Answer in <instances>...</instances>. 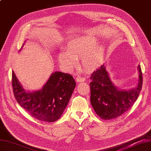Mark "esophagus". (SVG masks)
<instances>
[{
  "mask_svg": "<svg viewBox=\"0 0 151 151\" xmlns=\"http://www.w3.org/2000/svg\"><path fill=\"white\" fill-rule=\"evenodd\" d=\"M76 81L78 82H84L86 81V78L84 77H83L82 76H77L76 78Z\"/></svg>",
  "mask_w": 151,
  "mask_h": 151,
  "instance_id": "obj_1",
  "label": "esophagus"
}]
</instances>
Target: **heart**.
Segmentation results:
<instances>
[{
  "label": "heart",
  "instance_id": "obj_1",
  "mask_svg": "<svg viewBox=\"0 0 151 151\" xmlns=\"http://www.w3.org/2000/svg\"><path fill=\"white\" fill-rule=\"evenodd\" d=\"M97 40L90 36L76 37L67 43L66 50L58 54L61 65L70 70L81 58L82 66L88 70L95 69L101 65L104 57V48L98 45Z\"/></svg>",
  "mask_w": 151,
  "mask_h": 151
}]
</instances>
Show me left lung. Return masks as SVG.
Instances as JSON below:
<instances>
[{
	"label": "left lung",
	"mask_w": 151,
	"mask_h": 151,
	"mask_svg": "<svg viewBox=\"0 0 151 151\" xmlns=\"http://www.w3.org/2000/svg\"><path fill=\"white\" fill-rule=\"evenodd\" d=\"M138 84L130 90L118 89L112 83L104 65L91 74L90 102L95 113L105 120L112 119L127 111L137 100L142 90V72L140 65Z\"/></svg>",
	"instance_id": "8db88e82"
}]
</instances>
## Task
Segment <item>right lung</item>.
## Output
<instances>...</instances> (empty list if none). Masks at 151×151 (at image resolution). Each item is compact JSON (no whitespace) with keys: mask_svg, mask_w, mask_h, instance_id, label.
<instances>
[{"mask_svg":"<svg viewBox=\"0 0 151 151\" xmlns=\"http://www.w3.org/2000/svg\"><path fill=\"white\" fill-rule=\"evenodd\" d=\"M12 84L16 101L28 114L38 120L54 122L68 104L76 82L69 74L56 71L40 90L27 91L13 71Z\"/></svg>","mask_w":151,"mask_h":151,"instance_id":"add662e5","label":"right lung"}]
</instances>
